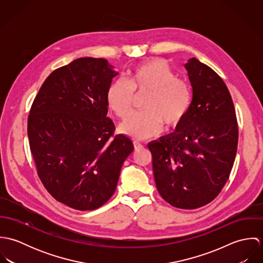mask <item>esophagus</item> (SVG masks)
I'll list each match as a JSON object with an SVG mask.
<instances>
[{
    "mask_svg": "<svg viewBox=\"0 0 263 263\" xmlns=\"http://www.w3.org/2000/svg\"><path fill=\"white\" fill-rule=\"evenodd\" d=\"M134 147H135V150H139V149H141V148L143 147V145H142L140 142L135 141V142H134Z\"/></svg>",
    "mask_w": 263,
    "mask_h": 263,
    "instance_id": "34e87169",
    "label": "esophagus"
}]
</instances>
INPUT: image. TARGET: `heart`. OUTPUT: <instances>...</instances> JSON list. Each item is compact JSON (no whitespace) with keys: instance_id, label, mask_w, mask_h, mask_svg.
<instances>
[{"instance_id":"b5f03b06","label":"heart","mask_w":263,"mask_h":263,"mask_svg":"<svg viewBox=\"0 0 263 263\" xmlns=\"http://www.w3.org/2000/svg\"><path fill=\"white\" fill-rule=\"evenodd\" d=\"M128 85L116 80L109 86L106 101L119 117L130 110L134 92L150 93L144 104V112L129 114L120 124V132L130 138L144 140L158 135L163 123L177 126L187 114L191 103V88L177 78L166 61L152 59L133 69L127 77Z\"/></svg>"}]
</instances>
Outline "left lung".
I'll return each instance as SVG.
<instances>
[{
	"label": "left lung",
	"mask_w": 263,
	"mask_h": 263,
	"mask_svg": "<svg viewBox=\"0 0 263 263\" xmlns=\"http://www.w3.org/2000/svg\"><path fill=\"white\" fill-rule=\"evenodd\" d=\"M192 100L174 133L148 144L156 186L168 203L193 210L214 200L230 176L238 145L234 103L222 78L197 59L184 64Z\"/></svg>",
	"instance_id": "left-lung-1"
}]
</instances>
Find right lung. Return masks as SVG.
Masks as SVG:
<instances>
[{"instance_id": "1", "label": "right lung", "mask_w": 263, "mask_h": 263, "mask_svg": "<svg viewBox=\"0 0 263 263\" xmlns=\"http://www.w3.org/2000/svg\"><path fill=\"white\" fill-rule=\"evenodd\" d=\"M117 75L105 59H77L46 78L30 109L27 133L38 176L75 210L98 209L112 196L134 151L128 137H112L107 116L106 93Z\"/></svg>"}]
</instances>
